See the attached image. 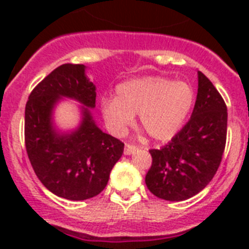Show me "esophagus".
<instances>
[{
	"mask_svg": "<svg viewBox=\"0 0 249 249\" xmlns=\"http://www.w3.org/2000/svg\"><path fill=\"white\" fill-rule=\"evenodd\" d=\"M136 151H137V147L134 146V144L125 143V150H124L125 155H132V154H134Z\"/></svg>",
	"mask_w": 249,
	"mask_h": 249,
	"instance_id": "obj_1",
	"label": "esophagus"
}]
</instances>
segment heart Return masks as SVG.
Returning <instances> with one entry per match:
<instances>
[{
	"label": "heart",
	"mask_w": 249,
	"mask_h": 249,
	"mask_svg": "<svg viewBox=\"0 0 249 249\" xmlns=\"http://www.w3.org/2000/svg\"><path fill=\"white\" fill-rule=\"evenodd\" d=\"M116 98H103L101 111L113 132L123 133L140 113L148 136L168 141L182 129L195 105V90L183 81L146 76L129 80L116 89Z\"/></svg>",
	"instance_id": "b5f03b06"
}]
</instances>
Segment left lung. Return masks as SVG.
Segmentation results:
<instances>
[{
    "label": "left lung",
    "instance_id": "1",
    "mask_svg": "<svg viewBox=\"0 0 249 249\" xmlns=\"http://www.w3.org/2000/svg\"><path fill=\"white\" fill-rule=\"evenodd\" d=\"M228 133V107L211 80L197 72V95L191 119L160 150H150L146 185L155 196L186 200L200 193L221 164Z\"/></svg>",
    "mask_w": 249,
    "mask_h": 249
}]
</instances>
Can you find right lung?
<instances>
[{
  "label": "right lung",
  "instance_id": "add662e5",
  "mask_svg": "<svg viewBox=\"0 0 249 249\" xmlns=\"http://www.w3.org/2000/svg\"><path fill=\"white\" fill-rule=\"evenodd\" d=\"M84 64H62L31 91L25 105L24 141L35 173L56 196L85 200L107 186L124 143L98 128L90 113L95 107V85ZM62 96L84 106L83 121L75 132L59 133L52 126V109Z\"/></svg>",
  "mask_w": 249,
  "mask_h": 249
}]
</instances>
